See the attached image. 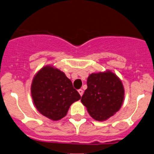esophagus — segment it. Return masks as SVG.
<instances>
[{"instance_id":"esophagus-1","label":"esophagus","mask_w":154,"mask_h":154,"mask_svg":"<svg viewBox=\"0 0 154 154\" xmlns=\"http://www.w3.org/2000/svg\"><path fill=\"white\" fill-rule=\"evenodd\" d=\"M78 92H79V94H80V96H82V95H83V89H79Z\"/></svg>"}]
</instances>
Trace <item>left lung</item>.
Masks as SVG:
<instances>
[{
    "label": "left lung",
    "instance_id": "1",
    "mask_svg": "<svg viewBox=\"0 0 154 154\" xmlns=\"http://www.w3.org/2000/svg\"><path fill=\"white\" fill-rule=\"evenodd\" d=\"M125 90L121 80L113 72L92 73L87 78V89L81 102L94 120L104 121L121 107Z\"/></svg>",
    "mask_w": 154,
    "mask_h": 154
}]
</instances>
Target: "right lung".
Instances as JSON below:
<instances>
[{"label": "right lung", "instance_id": "right-lung-1", "mask_svg": "<svg viewBox=\"0 0 154 154\" xmlns=\"http://www.w3.org/2000/svg\"><path fill=\"white\" fill-rule=\"evenodd\" d=\"M31 93L37 110L53 121L65 117L70 106L81 98L65 73L52 65L36 73Z\"/></svg>", "mask_w": 154, "mask_h": 154}]
</instances>
